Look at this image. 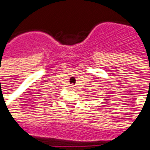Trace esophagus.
<instances>
[{
	"instance_id": "obj_1",
	"label": "esophagus",
	"mask_w": 150,
	"mask_h": 150,
	"mask_svg": "<svg viewBox=\"0 0 150 150\" xmlns=\"http://www.w3.org/2000/svg\"><path fill=\"white\" fill-rule=\"evenodd\" d=\"M74 88H75V87H74V85H71V86H70V88H71V89H73Z\"/></svg>"
}]
</instances>
